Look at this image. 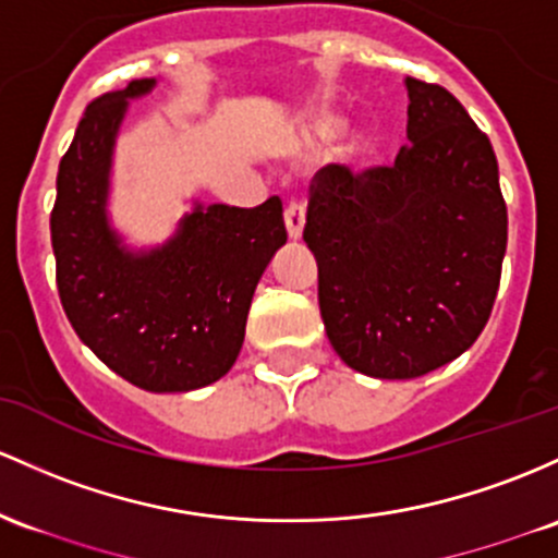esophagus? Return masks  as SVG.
<instances>
[{
    "mask_svg": "<svg viewBox=\"0 0 558 558\" xmlns=\"http://www.w3.org/2000/svg\"><path fill=\"white\" fill-rule=\"evenodd\" d=\"M286 230H289V235L296 241V238H302V230H304V204L302 201H289L286 204Z\"/></svg>",
    "mask_w": 558,
    "mask_h": 558,
    "instance_id": "1",
    "label": "esophagus"
}]
</instances>
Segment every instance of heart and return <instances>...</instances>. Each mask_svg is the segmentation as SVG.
<instances>
[{
  "mask_svg": "<svg viewBox=\"0 0 558 558\" xmlns=\"http://www.w3.org/2000/svg\"><path fill=\"white\" fill-rule=\"evenodd\" d=\"M339 126H341L339 116L323 113V116H317V121H315V134L317 137H333V134L339 132Z\"/></svg>",
  "mask_w": 558,
  "mask_h": 558,
  "instance_id": "1",
  "label": "heart"
}]
</instances>
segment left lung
<instances>
[{"label": "left lung", "instance_id": "8db88e82", "mask_svg": "<svg viewBox=\"0 0 558 558\" xmlns=\"http://www.w3.org/2000/svg\"><path fill=\"white\" fill-rule=\"evenodd\" d=\"M408 145L391 167L328 163L304 241L330 347L373 378H418L487 326L508 214L487 134L439 84L405 78Z\"/></svg>", "mask_w": 558, "mask_h": 558}]
</instances>
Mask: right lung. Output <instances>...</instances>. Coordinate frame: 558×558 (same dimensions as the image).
Returning <instances> with one entry per match:
<instances>
[{
    "label": "right lung",
    "mask_w": 558,
    "mask_h": 558,
    "mask_svg": "<svg viewBox=\"0 0 558 558\" xmlns=\"http://www.w3.org/2000/svg\"><path fill=\"white\" fill-rule=\"evenodd\" d=\"M137 78L84 110L50 217L58 293L78 339L145 391H193L232 368L256 283L286 243L278 195L254 209L195 201L163 246L134 251L110 225V169Z\"/></svg>",
    "instance_id": "1"
}]
</instances>
